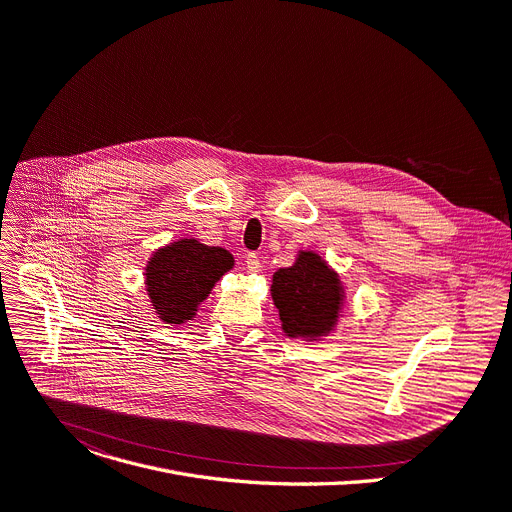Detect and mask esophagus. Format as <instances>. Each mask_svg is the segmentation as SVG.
Returning a JSON list of instances; mask_svg holds the SVG:
<instances>
[{"label": "esophagus", "mask_w": 512, "mask_h": 512, "mask_svg": "<svg viewBox=\"0 0 512 512\" xmlns=\"http://www.w3.org/2000/svg\"><path fill=\"white\" fill-rule=\"evenodd\" d=\"M247 271L249 273H259L261 271V261H259V257L255 253L247 255Z\"/></svg>", "instance_id": "34e87169"}]
</instances>
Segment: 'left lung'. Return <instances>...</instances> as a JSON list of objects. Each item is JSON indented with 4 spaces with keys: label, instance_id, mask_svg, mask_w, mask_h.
<instances>
[{
    "label": "left lung",
    "instance_id": "8db88e82",
    "mask_svg": "<svg viewBox=\"0 0 512 512\" xmlns=\"http://www.w3.org/2000/svg\"><path fill=\"white\" fill-rule=\"evenodd\" d=\"M271 300L290 339H327L343 318L347 288L341 275L316 251L300 249L290 267L271 277Z\"/></svg>",
    "mask_w": 512,
    "mask_h": 512
}]
</instances>
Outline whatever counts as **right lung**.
<instances>
[{"label":"right lung","instance_id":"add662e5","mask_svg":"<svg viewBox=\"0 0 512 512\" xmlns=\"http://www.w3.org/2000/svg\"><path fill=\"white\" fill-rule=\"evenodd\" d=\"M235 267V257L183 237L151 253L145 265V292L157 318L171 327L196 318L220 277Z\"/></svg>","mask_w":512,"mask_h":512}]
</instances>
